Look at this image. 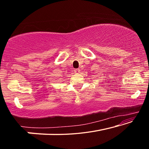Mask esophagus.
Segmentation results:
<instances>
[{"mask_svg": "<svg viewBox=\"0 0 149 149\" xmlns=\"http://www.w3.org/2000/svg\"><path fill=\"white\" fill-rule=\"evenodd\" d=\"M79 69H74V72L75 73H79Z\"/></svg>", "mask_w": 149, "mask_h": 149, "instance_id": "esophagus-1", "label": "esophagus"}]
</instances>
